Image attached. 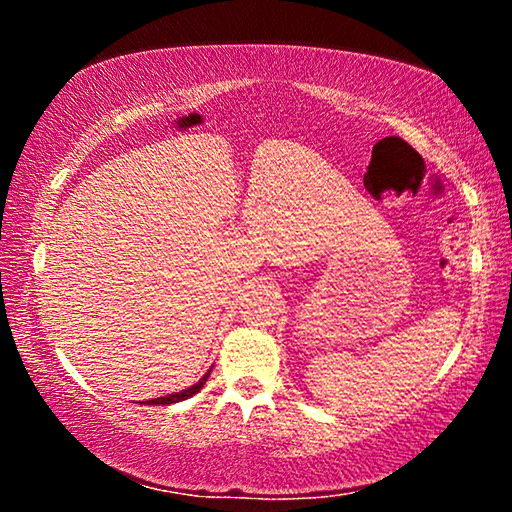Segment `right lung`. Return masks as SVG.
<instances>
[{"mask_svg":"<svg viewBox=\"0 0 512 512\" xmlns=\"http://www.w3.org/2000/svg\"><path fill=\"white\" fill-rule=\"evenodd\" d=\"M210 372H212V370H207L205 375H203L201 379H198L194 386L185 388V391H180V393H171V395H167V397H155V400H149L146 404H176V402H183V400H187V397H192V395H196L198 391H201L203 384L207 381V377H210Z\"/></svg>","mask_w":512,"mask_h":512,"instance_id":"1","label":"right lung"}]
</instances>
